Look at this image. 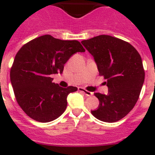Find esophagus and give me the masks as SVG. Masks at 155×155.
Returning <instances> with one entry per match:
<instances>
[{"label":"esophagus","mask_w":155,"mask_h":155,"mask_svg":"<svg viewBox=\"0 0 155 155\" xmlns=\"http://www.w3.org/2000/svg\"><path fill=\"white\" fill-rule=\"evenodd\" d=\"M78 91L83 92L84 94H85V95H87V96H91V95H92V94H93L92 92L87 91V90H85L84 88H83V87H78Z\"/></svg>","instance_id":"1"}]
</instances>
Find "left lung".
<instances>
[{"label":"left lung","instance_id":"1","mask_svg":"<svg viewBox=\"0 0 155 155\" xmlns=\"http://www.w3.org/2000/svg\"><path fill=\"white\" fill-rule=\"evenodd\" d=\"M81 43L94 57L109 89L107 94L94 93L99 105L91 114L101 121H119L139 98L145 75L140 55L129 42L111 35H100Z\"/></svg>","mask_w":155,"mask_h":155}]
</instances>
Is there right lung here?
I'll return each mask as SVG.
<instances>
[{
    "instance_id": "right-lung-1",
    "label": "right lung",
    "mask_w": 155,
    "mask_h": 155,
    "mask_svg": "<svg viewBox=\"0 0 155 155\" xmlns=\"http://www.w3.org/2000/svg\"><path fill=\"white\" fill-rule=\"evenodd\" d=\"M78 52H85L80 42L50 35L35 38L18 50L11 68V82L18 104L30 118L48 123L64 113L68 95L78 88L60 87L51 74H62L64 64Z\"/></svg>"
}]
</instances>
